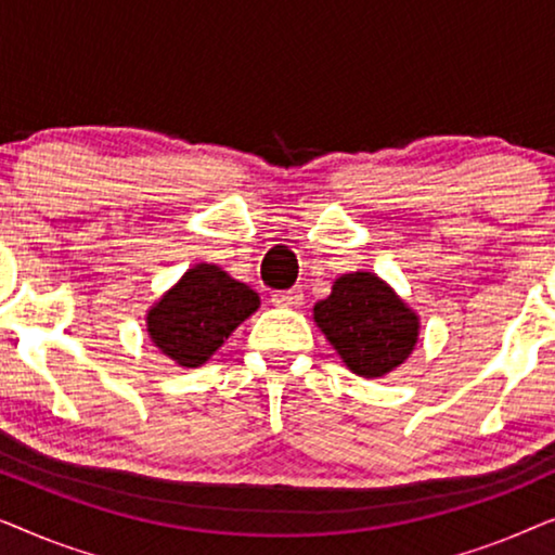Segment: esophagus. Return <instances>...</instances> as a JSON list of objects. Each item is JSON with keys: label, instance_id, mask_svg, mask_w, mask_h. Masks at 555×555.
I'll return each instance as SVG.
<instances>
[{"label": "esophagus", "instance_id": "1", "mask_svg": "<svg viewBox=\"0 0 555 555\" xmlns=\"http://www.w3.org/2000/svg\"><path fill=\"white\" fill-rule=\"evenodd\" d=\"M272 302L280 308H298L302 302V291H283V293H272Z\"/></svg>", "mask_w": 555, "mask_h": 555}]
</instances>
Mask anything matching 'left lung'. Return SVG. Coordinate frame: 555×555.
I'll list each match as a JSON object with an SVG mask.
<instances>
[{"label":"left lung","mask_w":555,"mask_h":555,"mask_svg":"<svg viewBox=\"0 0 555 555\" xmlns=\"http://www.w3.org/2000/svg\"><path fill=\"white\" fill-rule=\"evenodd\" d=\"M313 318L353 374L386 376L401 366L420 338V315L374 272H348L333 283Z\"/></svg>","instance_id":"1"}]
</instances>
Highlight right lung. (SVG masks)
<instances>
[{
  "label": "right lung",
  "mask_w": 555,
  "mask_h": 555,
  "mask_svg": "<svg viewBox=\"0 0 555 555\" xmlns=\"http://www.w3.org/2000/svg\"><path fill=\"white\" fill-rule=\"evenodd\" d=\"M260 308L253 287L227 275L217 264L199 262L146 315L154 346L179 366L196 369L232 336L237 325Z\"/></svg>",
  "instance_id": "1"
}]
</instances>
